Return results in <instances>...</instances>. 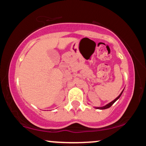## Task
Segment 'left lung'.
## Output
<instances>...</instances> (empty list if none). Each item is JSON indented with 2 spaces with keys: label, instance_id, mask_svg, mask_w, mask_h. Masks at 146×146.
I'll return each mask as SVG.
<instances>
[{
  "label": "left lung",
  "instance_id": "1",
  "mask_svg": "<svg viewBox=\"0 0 146 146\" xmlns=\"http://www.w3.org/2000/svg\"><path fill=\"white\" fill-rule=\"evenodd\" d=\"M123 90H124V89H123ZM123 90H122V91H121V93H120V94H119V96H118V97H117V98H115V100H113V101H112L111 102H110V103L107 104H106V105L104 106H101V107H94V108H96V109H100V110H104V109H106V108H110V106H112V105H113V104H114V103H115V102H116V101H117V100H118V99L120 98V97H121V95H122V93H123Z\"/></svg>",
  "mask_w": 146,
  "mask_h": 146
}]
</instances>
